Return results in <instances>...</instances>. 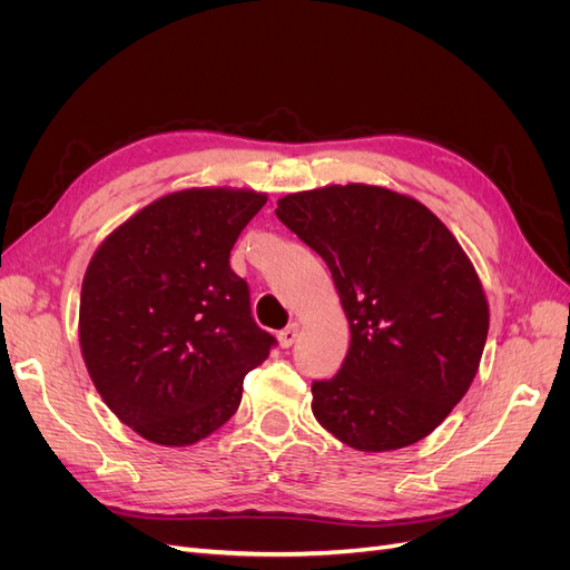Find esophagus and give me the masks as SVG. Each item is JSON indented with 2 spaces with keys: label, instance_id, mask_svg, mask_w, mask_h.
Wrapping results in <instances>:
<instances>
[{
  "label": "esophagus",
  "instance_id": "1",
  "mask_svg": "<svg viewBox=\"0 0 570 570\" xmlns=\"http://www.w3.org/2000/svg\"><path fill=\"white\" fill-rule=\"evenodd\" d=\"M297 335H299V325H297V323L287 325L285 331H281V335H278V340H281V347H283V350L292 347V344H295V340H297Z\"/></svg>",
  "mask_w": 570,
  "mask_h": 570
}]
</instances>
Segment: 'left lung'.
<instances>
[{"instance_id":"left-lung-1","label":"left lung","mask_w":570,"mask_h":570,"mask_svg":"<svg viewBox=\"0 0 570 570\" xmlns=\"http://www.w3.org/2000/svg\"><path fill=\"white\" fill-rule=\"evenodd\" d=\"M285 226L333 273L350 350L314 381V416L358 452L402 450L469 392L490 308L471 258L416 199L375 185H331L278 199Z\"/></svg>"}]
</instances>
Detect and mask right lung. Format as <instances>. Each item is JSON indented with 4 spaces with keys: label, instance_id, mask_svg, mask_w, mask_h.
I'll return each instance as SVG.
<instances>
[{
    "label": "right lung",
    "instance_id": "obj_1",
    "mask_svg": "<svg viewBox=\"0 0 570 570\" xmlns=\"http://www.w3.org/2000/svg\"><path fill=\"white\" fill-rule=\"evenodd\" d=\"M266 195L183 189L145 206L95 252L80 292V350L107 406L166 446L204 440L275 347L252 318L230 249Z\"/></svg>",
    "mask_w": 570,
    "mask_h": 570
}]
</instances>
